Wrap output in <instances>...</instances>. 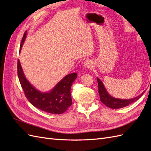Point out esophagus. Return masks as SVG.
Masks as SVG:
<instances>
[{"label":"esophagus","mask_w":151,"mask_h":151,"mask_svg":"<svg viewBox=\"0 0 151 151\" xmlns=\"http://www.w3.org/2000/svg\"><path fill=\"white\" fill-rule=\"evenodd\" d=\"M84 66L86 68H91L93 66V62L91 61L90 59H87V60H85L84 62Z\"/></svg>","instance_id":"obj_1"}]
</instances>
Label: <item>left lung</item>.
Masks as SVG:
<instances>
[{
	"instance_id": "obj_1",
	"label": "left lung",
	"mask_w": 151,
	"mask_h": 151,
	"mask_svg": "<svg viewBox=\"0 0 151 151\" xmlns=\"http://www.w3.org/2000/svg\"><path fill=\"white\" fill-rule=\"evenodd\" d=\"M98 84V92L99 94V98L101 101L106 105V106L112 108V109H118L125 107L130 104L138 100L142 96L144 93V91L138 96L137 97L130 99H118L115 98L109 95L105 89L104 86L102 83V81L97 77ZM150 84H151V80H150Z\"/></svg>"
}]
</instances>
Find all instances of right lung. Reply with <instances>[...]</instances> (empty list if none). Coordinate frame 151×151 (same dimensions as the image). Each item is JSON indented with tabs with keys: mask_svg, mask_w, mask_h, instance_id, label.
Listing matches in <instances>:
<instances>
[{
	"mask_svg": "<svg viewBox=\"0 0 151 151\" xmlns=\"http://www.w3.org/2000/svg\"><path fill=\"white\" fill-rule=\"evenodd\" d=\"M26 37V31L21 40L19 50ZM17 75L26 98L34 106L52 114H62L70 107L72 101L70 88L77 78V73L67 75L49 93H41L36 89L25 77L19 60L17 61Z\"/></svg>",
	"mask_w": 151,
	"mask_h": 151,
	"instance_id": "right-lung-1",
	"label": "right lung"
}]
</instances>
